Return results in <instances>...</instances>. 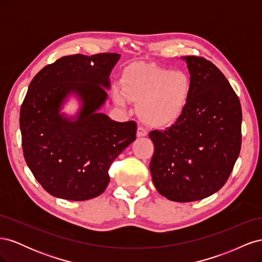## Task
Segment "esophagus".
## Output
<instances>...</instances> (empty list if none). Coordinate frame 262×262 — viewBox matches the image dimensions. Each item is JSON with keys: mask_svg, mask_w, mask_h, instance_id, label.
I'll return each mask as SVG.
<instances>
[{"mask_svg": "<svg viewBox=\"0 0 262 262\" xmlns=\"http://www.w3.org/2000/svg\"><path fill=\"white\" fill-rule=\"evenodd\" d=\"M137 136H138L139 138H141V137H146V136H147L146 129H144L143 126H138V129H137Z\"/></svg>", "mask_w": 262, "mask_h": 262, "instance_id": "esophagus-1", "label": "esophagus"}]
</instances>
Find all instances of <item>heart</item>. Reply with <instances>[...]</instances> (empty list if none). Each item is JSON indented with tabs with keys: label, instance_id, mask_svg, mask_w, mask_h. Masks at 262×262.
<instances>
[{
	"label": "heart",
	"instance_id": "1",
	"mask_svg": "<svg viewBox=\"0 0 262 262\" xmlns=\"http://www.w3.org/2000/svg\"><path fill=\"white\" fill-rule=\"evenodd\" d=\"M191 91V80L185 72L138 63L124 71L121 84L113 86V97L122 107L129 99L139 101L142 120L155 128H167L185 114Z\"/></svg>",
	"mask_w": 262,
	"mask_h": 262
}]
</instances>
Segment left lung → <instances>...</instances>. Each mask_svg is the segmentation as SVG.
I'll return each mask as SVG.
<instances>
[{"mask_svg": "<svg viewBox=\"0 0 262 262\" xmlns=\"http://www.w3.org/2000/svg\"><path fill=\"white\" fill-rule=\"evenodd\" d=\"M192 83L185 114L165 131H150L153 184L168 200L204 199L225 185L242 145L239 98L224 74L201 57H182Z\"/></svg>", "mask_w": 262, "mask_h": 262, "instance_id": "obj_1", "label": "left lung"}]
</instances>
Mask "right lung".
Wrapping results in <instances>:
<instances>
[{"mask_svg":"<svg viewBox=\"0 0 262 262\" xmlns=\"http://www.w3.org/2000/svg\"><path fill=\"white\" fill-rule=\"evenodd\" d=\"M119 58L117 53L67 55L45 67L29 84L19 116L24 157L53 196L84 201L101 194L110 165L136 140V122H117L98 113ZM71 94L81 108L70 118L60 109Z\"/></svg>","mask_w":262,"mask_h":262,"instance_id":"1","label":"right lung"}]
</instances>
